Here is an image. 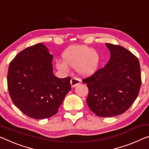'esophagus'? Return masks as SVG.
I'll return each mask as SVG.
<instances>
[{
  "label": "esophagus",
  "mask_w": 149,
  "mask_h": 149,
  "mask_svg": "<svg viewBox=\"0 0 149 149\" xmlns=\"http://www.w3.org/2000/svg\"><path fill=\"white\" fill-rule=\"evenodd\" d=\"M81 83V81L79 79L75 78V77H73V78L71 79L70 81V84H71V86L72 87H75V86H77V85L80 84Z\"/></svg>",
  "instance_id": "esophagus-1"
}]
</instances>
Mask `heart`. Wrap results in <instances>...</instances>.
I'll return each mask as SVG.
<instances>
[{
    "instance_id": "heart-1",
    "label": "heart",
    "mask_w": 149,
    "mask_h": 149,
    "mask_svg": "<svg viewBox=\"0 0 149 149\" xmlns=\"http://www.w3.org/2000/svg\"><path fill=\"white\" fill-rule=\"evenodd\" d=\"M62 58L64 62L58 61L56 63L58 70L68 72L69 65L76 68L78 74L84 77L95 74L100 62V54L97 52L84 45L70 46L63 52Z\"/></svg>"
}]
</instances>
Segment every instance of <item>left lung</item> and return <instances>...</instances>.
I'll return each instance as SVG.
<instances>
[{
	"mask_svg": "<svg viewBox=\"0 0 149 149\" xmlns=\"http://www.w3.org/2000/svg\"><path fill=\"white\" fill-rule=\"evenodd\" d=\"M110 59L104 68L83 80L89 88L87 103L96 115L110 117L121 115L137 97L141 85L140 63L128 49L105 44Z\"/></svg>",
	"mask_w": 149,
	"mask_h": 149,
	"instance_id": "obj_1",
	"label": "left lung"
}]
</instances>
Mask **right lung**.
<instances>
[{
    "label": "right lung",
    "instance_id": "add662e5",
    "mask_svg": "<svg viewBox=\"0 0 149 149\" xmlns=\"http://www.w3.org/2000/svg\"><path fill=\"white\" fill-rule=\"evenodd\" d=\"M53 55L39 43L23 49L10 62L7 83L11 100L23 113L35 119L57 113L71 90L70 77L54 75Z\"/></svg>",
    "mask_w": 149,
    "mask_h": 149
}]
</instances>
